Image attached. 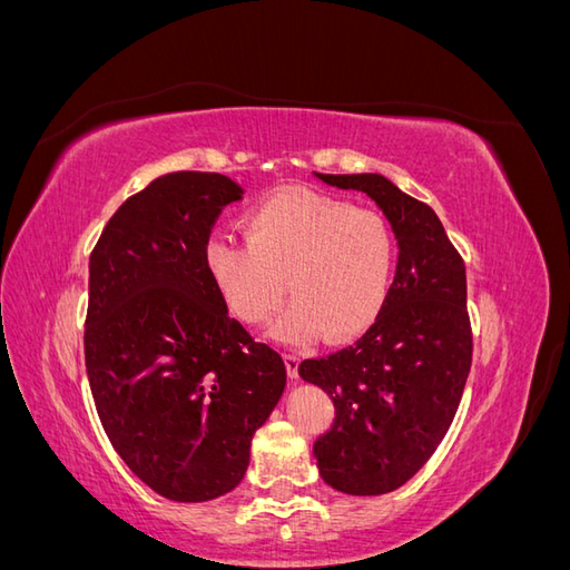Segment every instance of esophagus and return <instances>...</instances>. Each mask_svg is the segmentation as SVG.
<instances>
[{
    "mask_svg": "<svg viewBox=\"0 0 570 570\" xmlns=\"http://www.w3.org/2000/svg\"><path fill=\"white\" fill-rule=\"evenodd\" d=\"M299 354L297 352H287L285 354V366H287V373H289V377L292 381H297L299 377Z\"/></svg>",
    "mask_w": 570,
    "mask_h": 570,
    "instance_id": "esophagus-1",
    "label": "esophagus"
}]
</instances>
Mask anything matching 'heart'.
I'll list each match as a JSON object with an SVG mask.
<instances>
[{
	"label": "heart",
	"mask_w": 570,
	"mask_h": 570,
	"mask_svg": "<svg viewBox=\"0 0 570 570\" xmlns=\"http://www.w3.org/2000/svg\"><path fill=\"white\" fill-rule=\"evenodd\" d=\"M245 235L247 243L214 235L204 252L214 285L239 321L264 323L285 287L295 297L271 331L287 342L323 331L335 340L356 335L383 308L394 273V237L377 212L285 187L252 206Z\"/></svg>",
	"instance_id": "1"
}]
</instances>
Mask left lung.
<instances>
[{
    "label": "left lung",
    "mask_w": 570,
    "mask_h": 570,
    "mask_svg": "<svg viewBox=\"0 0 570 570\" xmlns=\"http://www.w3.org/2000/svg\"><path fill=\"white\" fill-rule=\"evenodd\" d=\"M375 202L396 239V268L381 314L352 347L299 364L335 421L314 442L321 478L344 494L402 488L433 456L471 371L465 268L438 214L381 174L323 176Z\"/></svg>",
    "instance_id": "1"
}]
</instances>
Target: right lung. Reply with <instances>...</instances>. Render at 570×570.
I'll use <instances>...</instances> for the list:
<instances>
[{"instance_id": "right-lung-1", "label": "right lung", "mask_w": 570, "mask_h": 570, "mask_svg": "<svg viewBox=\"0 0 570 570\" xmlns=\"http://www.w3.org/2000/svg\"><path fill=\"white\" fill-rule=\"evenodd\" d=\"M245 189L176 170L126 199L90 254L85 368L128 469L174 502L235 490L283 396V356L228 316L206 268L223 206Z\"/></svg>"}]
</instances>
